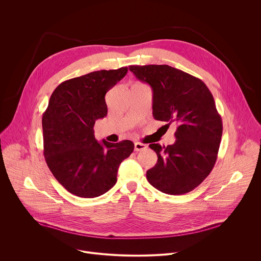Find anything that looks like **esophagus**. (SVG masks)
I'll list each match as a JSON object with an SVG mask.
<instances>
[{
    "label": "esophagus",
    "mask_w": 261,
    "mask_h": 261,
    "mask_svg": "<svg viewBox=\"0 0 261 261\" xmlns=\"http://www.w3.org/2000/svg\"><path fill=\"white\" fill-rule=\"evenodd\" d=\"M146 147H147V145L144 144V143H141V142H135V144H134V148H135L136 152L143 151V150H145Z\"/></svg>",
    "instance_id": "esophagus-1"
}]
</instances>
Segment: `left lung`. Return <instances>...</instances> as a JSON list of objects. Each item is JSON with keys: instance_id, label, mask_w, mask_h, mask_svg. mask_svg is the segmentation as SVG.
Masks as SVG:
<instances>
[{"instance_id": "8db88e82", "label": "left lung", "mask_w": 261, "mask_h": 261, "mask_svg": "<svg viewBox=\"0 0 261 261\" xmlns=\"http://www.w3.org/2000/svg\"><path fill=\"white\" fill-rule=\"evenodd\" d=\"M153 91L155 120L176 125L173 144L150 147L158 156L146 178L159 191L180 195L200 185L212 171L222 137V120L205 84L168 65L130 66Z\"/></svg>"}]
</instances>
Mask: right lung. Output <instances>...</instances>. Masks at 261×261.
<instances>
[{"mask_svg": "<svg viewBox=\"0 0 261 261\" xmlns=\"http://www.w3.org/2000/svg\"><path fill=\"white\" fill-rule=\"evenodd\" d=\"M128 72L127 67L100 70L59 85L42 117L43 154L57 180L70 193L98 197L114 187L118 169L134 143L98 142L96 120L107 115L105 94Z\"/></svg>", "mask_w": 261, "mask_h": 261, "instance_id": "add662e5", "label": "right lung"}]
</instances>
